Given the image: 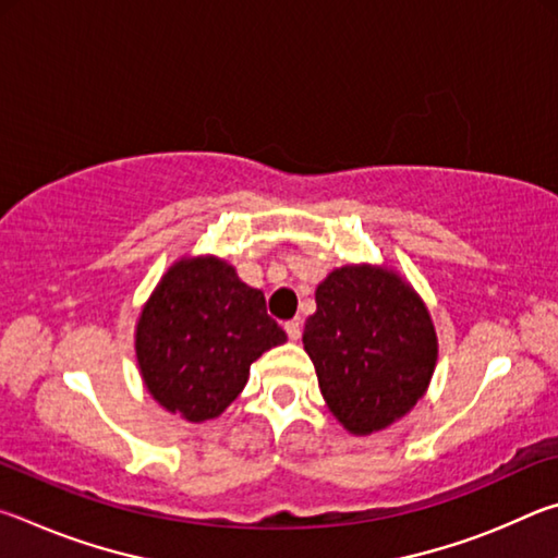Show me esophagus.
<instances>
[{"mask_svg": "<svg viewBox=\"0 0 558 558\" xmlns=\"http://www.w3.org/2000/svg\"><path fill=\"white\" fill-rule=\"evenodd\" d=\"M286 332H288V337L292 339V342H298V339L302 337V323H300V319H290V323H286Z\"/></svg>", "mask_w": 558, "mask_h": 558, "instance_id": "obj_1", "label": "esophagus"}]
</instances>
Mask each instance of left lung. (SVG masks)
<instances>
[{"mask_svg":"<svg viewBox=\"0 0 558 558\" xmlns=\"http://www.w3.org/2000/svg\"><path fill=\"white\" fill-rule=\"evenodd\" d=\"M302 344L329 411L369 436L409 413L436 369V332L415 292L389 270L347 266L315 292Z\"/></svg>","mask_w":558,"mask_h":558,"instance_id":"8db88e82","label":"left lung"}]
</instances>
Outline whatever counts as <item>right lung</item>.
I'll return each instance as SVG.
<instances>
[{"label":"right lung","mask_w":558,"mask_h":558,"mask_svg":"<svg viewBox=\"0 0 558 558\" xmlns=\"http://www.w3.org/2000/svg\"><path fill=\"white\" fill-rule=\"evenodd\" d=\"M288 339L266 298L219 258L179 260L137 325L149 393L186 421L216 418L248 381L256 359Z\"/></svg>","instance_id":"right-lung-1"}]
</instances>
